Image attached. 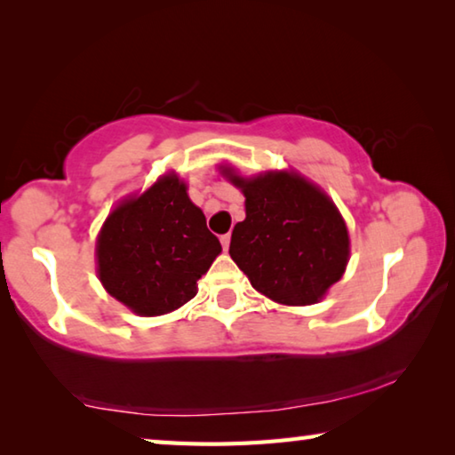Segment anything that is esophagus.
I'll return each mask as SVG.
<instances>
[{"label":"esophagus","mask_w":455,"mask_h":455,"mask_svg":"<svg viewBox=\"0 0 455 455\" xmlns=\"http://www.w3.org/2000/svg\"><path fill=\"white\" fill-rule=\"evenodd\" d=\"M220 243H222V249L228 251V244H230V233L222 235V236H220Z\"/></svg>","instance_id":"34e87169"}]
</instances>
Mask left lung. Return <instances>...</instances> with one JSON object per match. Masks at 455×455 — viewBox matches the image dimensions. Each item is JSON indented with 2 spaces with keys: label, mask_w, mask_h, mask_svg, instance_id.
Wrapping results in <instances>:
<instances>
[{
  "label": "left lung",
  "mask_w": 455,
  "mask_h": 455,
  "mask_svg": "<svg viewBox=\"0 0 455 455\" xmlns=\"http://www.w3.org/2000/svg\"><path fill=\"white\" fill-rule=\"evenodd\" d=\"M246 219L230 236V257L252 287L283 305H311L341 279L349 260L347 227L325 192L297 174L244 180Z\"/></svg>",
  "instance_id": "1"
}]
</instances>
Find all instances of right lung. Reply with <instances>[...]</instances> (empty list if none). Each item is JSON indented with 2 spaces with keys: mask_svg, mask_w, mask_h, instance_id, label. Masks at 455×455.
Returning <instances> with one entry per match:
<instances>
[{
  "mask_svg": "<svg viewBox=\"0 0 455 455\" xmlns=\"http://www.w3.org/2000/svg\"><path fill=\"white\" fill-rule=\"evenodd\" d=\"M179 176H163L122 203L98 236V275L114 299L144 317L179 309L220 252Z\"/></svg>",
  "mask_w": 455,
  "mask_h": 455,
  "instance_id": "1",
  "label": "right lung"
}]
</instances>
